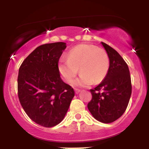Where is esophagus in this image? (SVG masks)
I'll list each match as a JSON object with an SVG mask.
<instances>
[{
  "instance_id": "1",
  "label": "esophagus",
  "mask_w": 149,
  "mask_h": 149,
  "mask_svg": "<svg viewBox=\"0 0 149 149\" xmlns=\"http://www.w3.org/2000/svg\"><path fill=\"white\" fill-rule=\"evenodd\" d=\"M80 92V90H79V89H75V92H76V94H78Z\"/></svg>"
}]
</instances>
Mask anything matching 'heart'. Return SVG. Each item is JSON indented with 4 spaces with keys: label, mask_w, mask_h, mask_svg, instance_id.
Segmentation results:
<instances>
[{
    "label": "heart",
    "mask_w": 149,
    "mask_h": 149,
    "mask_svg": "<svg viewBox=\"0 0 149 149\" xmlns=\"http://www.w3.org/2000/svg\"><path fill=\"white\" fill-rule=\"evenodd\" d=\"M79 72L80 78L75 82L78 86L98 84L104 79L109 69V59L103 49L96 45L82 44L71 49L67 59L61 58L58 71L66 83H71Z\"/></svg>",
    "instance_id": "1"
}]
</instances>
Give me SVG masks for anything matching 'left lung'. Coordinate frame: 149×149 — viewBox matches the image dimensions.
Segmentation results:
<instances>
[{"label": "left lung", "instance_id": "8db88e82", "mask_svg": "<svg viewBox=\"0 0 149 149\" xmlns=\"http://www.w3.org/2000/svg\"><path fill=\"white\" fill-rule=\"evenodd\" d=\"M109 59V69L102 83L90 90L92 98L88 110L100 122L110 123L118 119L127 109L132 94L129 68L117 51L101 42Z\"/></svg>", "mask_w": 149, "mask_h": 149}]
</instances>
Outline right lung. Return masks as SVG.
<instances>
[{"label":"right lung","mask_w":149,"mask_h":149,"mask_svg":"<svg viewBox=\"0 0 149 149\" xmlns=\"http://www.w3.org/2000/svg\"><path fill=\"white\" fill-rule=\"evenodd\" d=\"M66 43L53 42L36 48L19 69L18 97L26 113L45 127L62 121L75 95L73 89L61 80L59 58Z\"/></svg>","instance_id":"1"}]
</instances>
